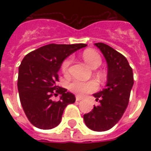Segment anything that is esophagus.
I'll return each mask as SVG.
<instances>
[{"label":"esophagus","instance_id":"esophagus-1","mask_svg":"<svg viewBox=\"0 0 151 151\" xmlns=\"http://www.w3.org/2000/svg\"><path fill=\"white\" fill-rule=\"evenodd\" d=\"M83 98L82 97H80V96H76V100L77 101H80V100H82Z\"/></svg>","mask_w":151,"mask_h":151}]
</instances>
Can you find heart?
Returning <instances> with one entry per match:
<instances>
[{
    "instance_id": "obj_1",
    "label": "heart",
    "mask_w": 151,
    "mask_h": 151,
    "mask_svg": "<svg viewBox=\"0 0 151 151\" xmlns=\"http://www.w3.org/2000/svg\"><path fill=\"white\" fill-rule=\"evenodd\" d=\"M82 58L93 69L99 67L102 61L100 55L97 52L91 49H87L84 51L82 53ZM71 61H72V60L70 57L66 58L63 61L62 65H61V71L65 75L68 74V73H69ZM97 88H98V84L94 81L81 82L78 80H74L69 85L70 91L78 95H84L88 93H91V92L96 91Z\"/></svg>"
}]
</instances>
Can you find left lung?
Wrapping results in <instances>:
<instances>
[{"instance_id": "obj_1", "label": "left lung", "mask_w": 151, "mask_h": 151, "mask_svg": "<svg viewBox=\"0 0 151 151\" xmlns=\"http://www.w3.org/2000/svg\"><path fill=\"white\" fill-rule=\"evenodd\" d=\"M95 45L104 54L108 64L106 88L94 94L98 106L84 115V121L94 131H107L120 120L126 110L133 85V69L124 56L103 43Z\"/></svg>"}]
</instances>
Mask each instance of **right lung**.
<instances>
[{
    "label": "right lung",
    "instance_id": "add662e5",
    "mask_svg": "<svg viewBox=\"0 0 151 151\" xmlns=\"http://www.w3.org/2000/svg\"><path fill=\"white\" fill-rule=\"evenodd\" d=\"M85 43H50L25 56L18 68V89L22 107L29 121L41 129L57 126L66 106L73 104L74 95L59 87V72L63 60ZM60 94L59 101L53 97Z\"/></svg>",
    "mask_w": 151,
    "mask_h": 151
}]
</instances>
